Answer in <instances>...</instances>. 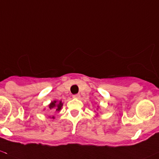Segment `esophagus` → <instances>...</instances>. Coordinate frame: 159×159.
<instances>
[{
    "label": "esophagus",
    "mask_w": 159,
    "mask_h": 159,
    "mask_svg": "<svg viewBox=\"0 0 159 159\" xmlns=\"http://www.w3.org/2000/svg\"><path fill=\"white\" fill-rule=\"evenodd\" d=\"M73 98H76V99L80 98V94H78V93L75 94V95H73Z\"/></svg>",
    "instance_id": "esophagus-1"
}]
</instances>
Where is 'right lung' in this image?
Segmentation results:
<instances>
[{
	"label": "right lung",
	"instance_id": "obj_1",
	"mask_svg": "<svg viewBox=\"0 0 159 159\" xmlns=\"http://www.w3.org/2000/svg\"><path fill=\"white\" fill-rule=\"evenodd\" d=\"M62 106V103L61 101L59 102V103H57V101H53V102H52L49 105V109H53V110H56V111H60ZM53 118H54V117H53Z\"/></svg>",
	"mask_w": 159,
	"mask_h": 159
}]
</instances>
